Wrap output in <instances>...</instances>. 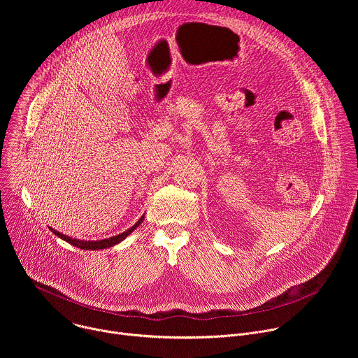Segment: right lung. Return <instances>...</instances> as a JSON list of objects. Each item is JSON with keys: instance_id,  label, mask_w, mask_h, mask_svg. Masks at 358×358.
<instances>
[{"instance_id": "1", "label": "right lung", "mask_w": 358, "mask_h": 358, "mask_svg": "<svg viewBox=\"0 0 358 358\" xmlns=\"http://www.w3.org/2000/svg\"><path fill=\"white\" fill-rule=\"evenodd\" d=\"M143 220H144V215L131 227V228H129L126 232H123V234H119V235H116V236H112V238H109V239H101V241H79V239H72V238H69V236H66V235H64V234H61V232H58V231H55V229H52V228H49L50 231H52L55 235H58L61 239H64V241H66V242H69L71 245H73V246H76V248H80V249H90V250H93V249H105V248H110V246H113V245H116V243H119V242H122L124 238H127V235H130L141 222H143Z\"/></svg>"}]
</instances>
